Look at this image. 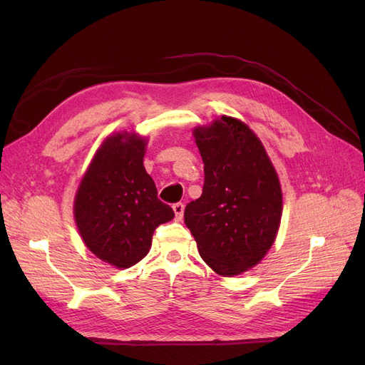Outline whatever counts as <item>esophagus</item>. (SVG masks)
<instances>
[{"label":"esophagus","mask_w":365,"mask_h":365,"mask_svg":"<svg viewBox=\"0 0 365 365\" xmlns=\"http://www.w3.org/2000/svg\"><path fill=\"white\" fill-rule=\"evenodd\" d=\"M173 212H175V219L176 220H181L182 219V215H184V205L181 202L175 204L173 205Z\"/></svg>","instance_id":"esophagus-1"}]
</instances>
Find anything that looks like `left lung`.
<instances>
[{
    "label": "left lung",
    "instance_id": "left-lung-1",
    "mask_svg": "<svg viewBox=\"0 0 365 365\" xmlns=\"http://www.w3.org/2000/svg\"><path fill=\"white\" fill-rule=\"evenodd\" d=\"M193 137L204 161V189L187 204L184 222L208 267L235 277L259 264L277 237L279 175L256 132L236 117L196 126Z\"/></svg>",
    "mask_w": 365,
    "mask_h": 365
}]
</instances>
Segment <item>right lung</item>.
I'll use <instances>...</instances> for the list:
<instances>
[{"mask_svg": "<svg viewBox=\"0 0 365 365\" xmlns=\"http://www.w3.org/2000/svg\"><path fill=\"white\" fill-rule=\"evenodd\" d=\"M149 137L120 130L97 148L76 190L74 222L85 247L118 269L148 256L153 231L175 217L146 172Z\"/></svg>", "mask_w": 365, "mask_h": 365, "instance_id": "1", "label": "right lung"}]
</instances>
